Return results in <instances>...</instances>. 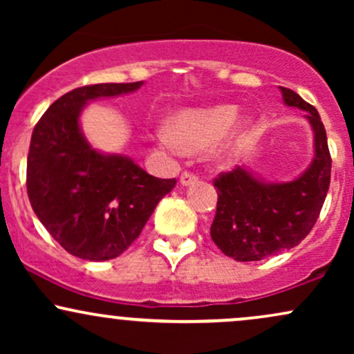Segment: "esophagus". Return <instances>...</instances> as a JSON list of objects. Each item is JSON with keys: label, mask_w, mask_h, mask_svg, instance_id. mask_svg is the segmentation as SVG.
Masks as SVG:
<instances>
[{"label": "esophagus", "mask_w": 354, "mask_h": 354, "mask_svg": "<svg viewBox=\"0 0 354 354\" xmlns=\"http://www.w3.org/2000/svg\"><path fill=\"white\" fill-rule=\"evenodd\" d=\"M180 181H181L183 186H189V185H193V183L198 181V176H196V174L189 173V171H185L181 174Z\"/></svg>", "instance_id": "esophagus-1"}]
</instances>
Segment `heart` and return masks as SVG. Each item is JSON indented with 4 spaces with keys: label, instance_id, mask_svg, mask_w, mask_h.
<instances>
[{
    "label": "heart",
    "instance_id": "heart-1",
    "mask_svg": "<svg viewBox=\"0 0 354 354\" xmlns=\"http://www.w3.org/2000/svg\"><path fill=\"white\" fill-rule=\"evenodd\" d=\"M236 104H216L211 108L186 109L173 118L171 129L165 128L156 135L160 148L169 153H196L208 149L218 141L219 160L230 161L236 156L251 131V118H238Z\"/></svg>",
    "mask_w": 354,
    "mask_h": 354
}]
</instances>
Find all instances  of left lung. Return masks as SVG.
<instances>
[{"label":"left lung","instance_id":"obj_1","mask_svg":"<svg viewBox=\"0 0 354 354\" xmlns=\"http://www.w3.org/2000/svg\"><path fill=\"white\" fill-rule=\"evenodd\" d=\"M279 89L286 106L306 111L315 135V156L298 178L286 183H268L246 166L214 180L218 205L211 238L236 261H259L298 246L315 226L330 188L331 156L318 111L293 89Z\"/></svg>","mask_w":354,"mask_h":354}]
</instances>
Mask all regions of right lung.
<instances>
[{
  "instance_id": "1",
  "label": "right lung",
  "mask_w": 354,
  "mask_h": 354,
  "mask_svg": "<svg viewBox=\"0 0 354 354\" xmlns=\"http://www.w3.org/2000/svg\"><path fill=\"white\" fill-rule=\"evenodd\" d=\"M141 86L143 81L73 89L46 109L31 135L26 166L31 208L48 233L81 259L106 261L128 250L176 185L174 178L151 176L131 158L98 151L81 131L88 101Z\"/></svg>"
}]
</instances>
